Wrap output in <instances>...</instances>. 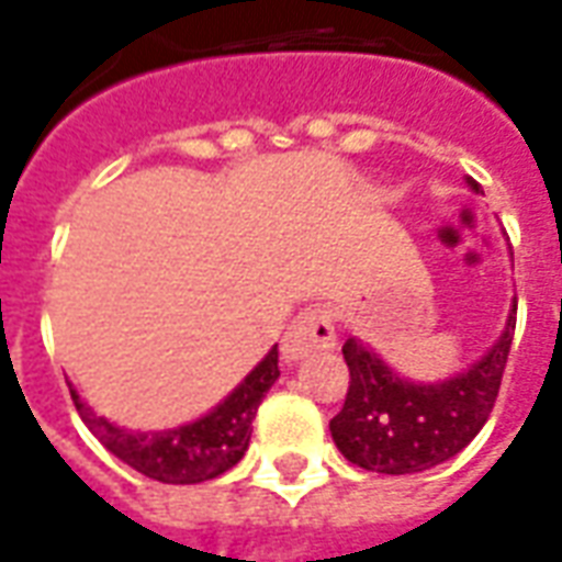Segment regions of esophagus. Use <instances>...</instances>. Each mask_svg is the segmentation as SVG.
<instances>
[{
	"label": "esophagus",
	"mask_w": 562,
	"mask_h": 562,
	"mask_svg": "<svg viewBox=\"0 0 562 562\" xmlns=\"http://www.w3.org/2000/svg\"><path fill=\"white\" fill-rule=\"evenodd\" d=\"M334 342H337V330H334V316H330L328 306H306L285 328L282 355L289 361H297V358H306L318 349H330Z\"/></svg>",
	"instance_id": "esophagus-1"
}]
</instances>
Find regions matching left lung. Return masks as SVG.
Segmentation results:
<instances>
[{"label":"left lung","mask_w":562,"mask_h":562,"mask_svg":"<svg viewBox=\"0 0 562 562\" xmlns=\"http://www.w3.org/2000/svg\"><path fill=\"white\" fill-rule=\"evenodd\" d=\"M470 186L475 192L482 189L475 180ZM515 313L518 304L512 306L503 337L482 361L439 385H413L367 346L346 340L342 358L349 367V391L340 413L330 418V436L342 458L361 470L409 475L470 446L494 413L515 337Z\"/></svg>","instance_id":"8db88e82"}]
</instances>
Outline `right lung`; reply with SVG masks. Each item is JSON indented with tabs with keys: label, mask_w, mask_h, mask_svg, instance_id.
Instances as JSON below:
<instances>
[{
	"label": "right lung",
	"mask_w": 562,
	"mask_h": 562,
	"mask_svg": "<svg viewBox=\"0 0 562 562\" xmlns=\"http://www.w3.org/2000/svg\"><path fill=\"white\" fill-rule=\"evenodd\" d=\"M277 376H280V352L273 346L265 355V361L213 413L177 430H156V434H132L116 427L92 413L90 406H83L75 389H71V401L78 406L83 424L99 436V442L132 470L165 484H198L228 472L244 458L258 403L277 382Z\"/></svg>",
	"instance_id": "right-lung-1"
}]
</instances>
